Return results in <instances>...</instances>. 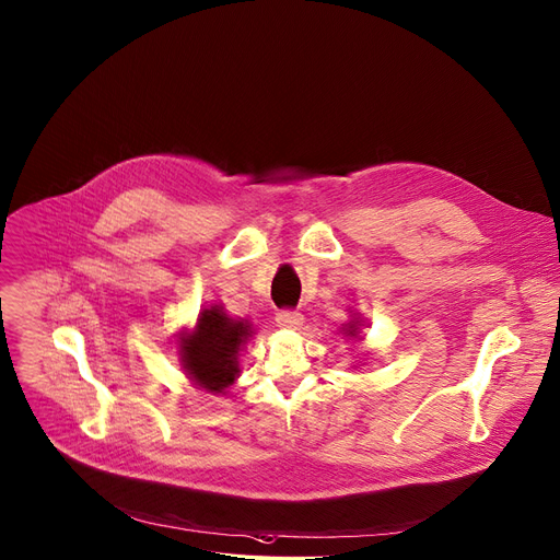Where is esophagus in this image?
Listing matches in <instances>:
<instances>
[{"label": "esophagus", "mask_w": 560, "mask_h": 560, "mask_svg": "<svg viewBox=\"0 0 560 560\" xmlns=\"http://www.w3.org/2000/svg\"><path fill=\"white\" fill-rule=\"evenodd\" d=\"M276 323H278V327H284V330H295V327L303 325V314L282 310L276 314Z\"/></svg>", "instance_id": "obj_1"}]
</instances>
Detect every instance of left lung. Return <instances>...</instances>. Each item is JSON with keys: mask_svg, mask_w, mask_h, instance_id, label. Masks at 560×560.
Masks as SVG:
<instances>
[{"mask_svg": "<svg viewBox=\"0 0 560 560\" xmlns=\"http://www.w3.org/2000/svg\"><path fill=\"white\" fill-rule=\"evenodd\" d=\"M359 320H350L346 327H343V335L346 337H352V339H357V335H359Z\"/></svg>", "mask_w": 560, "mask_h": 560, "instance_id": "8db88e82", "label": "left lung"}]
</instances>
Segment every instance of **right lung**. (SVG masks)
<instances>
[{
	"instance_id": "add662e5",
	"label": "right lung",
	"mask_w": 560,
	"mask_h": 560,
	"mask_svg": "<svg viewBox=\"0 0 560 560\" xmlns=\"http://www.w3.org/2000/svg\"><path fill=\"white\" fill-rule=\"evenodd\" d=\"M250 337L253 327L246 318H230L221 305L203 310L178 341L185 375L214 396L225 393L240 375L237 357Z\"/></svg>"
}]
</instances>
